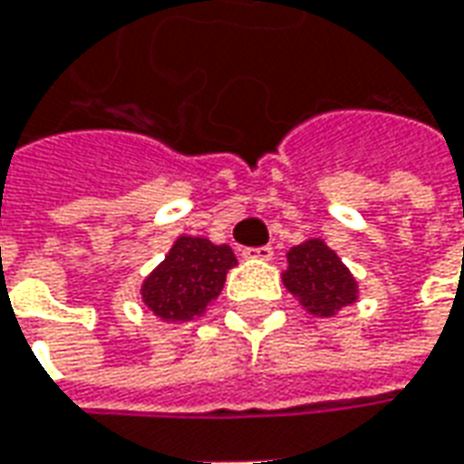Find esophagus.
<instances>
[{"mask_svg": "<svg viewBox=\"0 0 464 464\" xmlns=\"http://www.w3.org/2000/svg\"><path fill=\"white\" fill-rule=\"evenodd\" d=\"M244 259H256V262H272L275 256V248L272 246H259V248H244L241 254Z\"/></svg>", "mask_w": 464, "mask_h": 464, "instance_id": "esophagus-1", "label": "esophagus"}]
</instances>
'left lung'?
I'll return each mask as SVG.
<instances>
[{
	"mask_svg": "<svg viewBox=\"0 0 464 464\" xmlns=\"http://www.w3.org/2000/svg\"><path fill=\"white\" fill-rule=\"evenodd\" d=\"M282 282L315 318H334L360 300V282L324 238H308L287 251Z\"/></svg>",
	"mask_w": 464,
	"mask_h": 464,
	"instance_id": "8db88e82",
	"label": "left lung"
}]
</instances>
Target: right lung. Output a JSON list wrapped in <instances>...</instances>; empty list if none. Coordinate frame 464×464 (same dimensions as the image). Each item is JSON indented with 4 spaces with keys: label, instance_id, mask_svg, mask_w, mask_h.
<instances>
[{
    "label": "right lung",
    "instance_id": "right-lung-1",
    "mask_svg": "<svg viewBox=\"0 0 464 464\" xmlns=\"http://www.w3.org/2000/svg\"><path fill=\"white\" fill-rule=\"evenodd\" d=\"M236 264L228 244H213L205 236H177L164 262L156 264L140 285V300L159 321H192L216 303Z\"/></svg>",
    "mask_w": 464,
    "mask_h": 464
}]
</instances>
